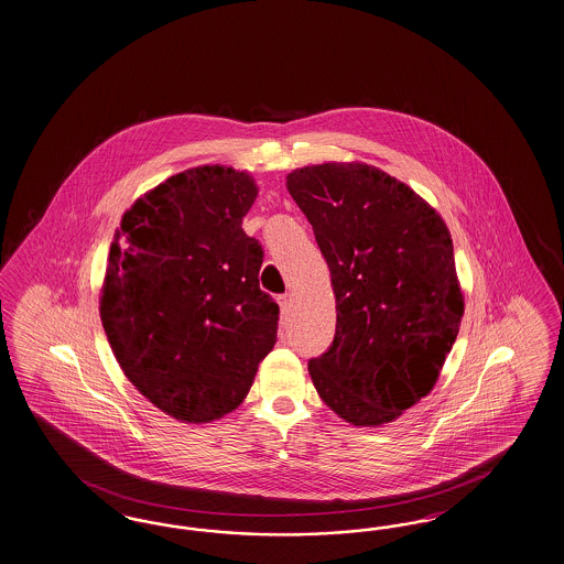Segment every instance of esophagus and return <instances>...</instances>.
<instances>
[{"instance_id": "34e87169", "label": "esophagus", "mask_w": 564, "mask_h": 564, "mask_svg": "<svg viewBox=\"0 0 564 564\" xmlns=\"http://www.w3.org/2000/svg\"><path fill=\"white\" fill-rule=\"evenodd\" d=\"M292 293H283V295H279V306H281V311L283 313H288L290 308H292Z\"/></svg>"}]
</instances>
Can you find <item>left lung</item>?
I'll return each mask as SVG.
<instances>
[{"instance_id": "left-lung-1", "label": "left lung", "mask_w": 564, "mask_h": 564, "mask_svg": "<svg viewBox=\"0 0 564 564\" xmlns=\"http://www.w3.org/2000/svg\"><path fill=\"white\" fill-rule=\"evenodd\" d=\"M285 186L315 230L336 295V338L308 362L344 422L378 429L429 397L464 316L451 232L405 182L362 161H327Z\"/></svg>"}]
</instances>
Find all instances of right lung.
<instances>
[{"mask_svg": "<svg viewBox=\"0 0 564 564\" xmlns=\"http://www.w3.org/2000/svg\"><path fill=\"white\" fill-rule=\"evenodd\" d=\"M256 197L249 172L199 165L140 195L115 230L105 334L135 390L182 424L241 405L276 341L264 253L241 228Z\"/></svg>", "mask_w": 564, "mask_h": 564, "instance_id": "1", "label": "right lung"}]
</instances>
